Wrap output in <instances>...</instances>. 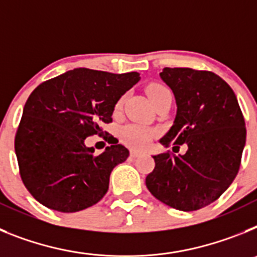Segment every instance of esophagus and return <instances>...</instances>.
Wrapping results in <instances>:
<instances>
[{"mask_svg": "<svg viewBox=\"0 0 257 257\" xmlns=\"http://www.w3.org/2000/svg\"><path fill=\"white\" fill-rule=\"evenodd\" d=\"M130 156L133 157V158H136V157L142 156V153H140V152H136V151H131L130 152Z\"/></svg>", "mask_w": 257, "mask_h": 257, "instance_id": "esophagus-1", "label": "esophagus"}]
</instances>
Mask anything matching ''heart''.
I'll use <instances>...</instances> for the list:
<instances>
[{
    "mask_svg": "<svg viewBox=\"0 0 257 257\" xmlns=\"http://www.w3.org/2000/svg\"><path fill=\"white\" fill-rule=\"evenodd\" d=\"M169 88H166L160 83H151L147 86V94L152 101L156 99L158 95L167 91ZM123 105V99H119L115 104V110H119ZM158 135V130L152 128V127L143 126V124L131 123L126 124L119 130V140L123 143L126 147L131 149H145L149 145V143Z\"/></svg>",
    "mask_w": 257,
    "mask_h": 257,
    "instance_id": "obj_1",
    "label": "heart"
}]
</instances>
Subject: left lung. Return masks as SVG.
Here are the masks:
<instances>
[{
	"label": "left lung",
	"mask_w": 257,
	"mask_h": 257,
	"mask_svg": "<svg viewBox=\"0 0 257 257\" xmlns=\"http://www.w3.org/2000/svg\"><path fill=\"white\" fill-rule=\"evenodd\" d=\"M161 78L178 104L174 124L160 140L172 145L154 156L145 178L149 192L165 205L196 211L216 201L237 176L246 143V126L230 86L210 70L165 68Z\"/></svg>",
	"instance_id": "1"
}]
</instances>
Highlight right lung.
<instances>
[{"label":"right lung","mask_w":257,"mask_h":257,"mask_svg":"<svg viewBox=\"0 0 257 257\" xmlns=\"http://www.w3.org/2000/svg\"><path fill=\"white\" fill-rule=\"evenodd\" d=\"M139 79L138 72L76 68L32 91L15 134V153L23 184L41 205L77 212L103 198L110 172L128 151L114 142L94 154L85 139L103 135L117 101Z\"/></svg>","instance_id":"obj_1"}]
</instances>
